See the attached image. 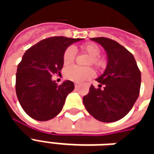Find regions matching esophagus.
Listing matches in <instances>:
<instances>
[{"instance_id": "obj_1", "label": "esophagus", "mask_w": 154, "mask_h": 154, "mask_svg": "<svg viewBox=\"0 0 154 154\" xmlns=\"http://www.w3.org/2000/svg\"><path fill=\"white\" fill-rule=\"evenodd\" d=\"M74 85H75V87H76V88H77V87H78V84L77 83H75Z\"/></svg>"}]
</instances>
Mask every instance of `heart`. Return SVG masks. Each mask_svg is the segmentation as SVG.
I'll return each instance as SVG.
<instances>
[{
    "label": "heart",
    "instance_id": "heart-1",
    "mask_svg": "<svg viewBox=\"0 0 154 154\" xmlns=\"http://www.w3.org/2000/svg\"><path fill=\"white\" fill-rule=\"evenodd\" d=\"M84 53L90 56V59L87 65H94L95 67H103L105 66V61L100 58V48L97 44L89 43L84 44L82 47ZM76 57V49L73 47H68L65 50L63 54V63L66 65L71 64ZM95 75V72L91 67H81L78 66H70L65 71V76L67 79L76 82H83L89 80Z\"/></svg>",
    "mask_w": 154,
    "mask_h": 154
}]
</instances>
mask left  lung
Returning <instances> with one entry per match:
<instances>
[{
  "instance_id": "8db88e82",
  "label": "left lung",
  "mask_w": 154,
  "mask_h": 154,
  "mask_svg": "<svg viewBox=\"0 0 154 154\" xmlns=\"http://www.w3.org/2000/svg\"><path fill=\"white\" fill-rule=\"evenodd\" d=\"M91 40L100 44L106 52V68L98 77V88L91 85L83 97L87 110L101 122H115L129 113L138 99L141 73L133 54L116 41L105 37ZM103 85L104 88L100 89Z\"/></svg>"
}]
</instances>
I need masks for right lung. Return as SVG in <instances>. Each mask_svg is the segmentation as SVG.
<instances>
[{"instance_id":"obj_1","label":"right lung","mask_w":154,"mask_h":154,"mask_svg":"<svg viewBox=\"0 0 154 154\" xmlns=\"http://www.w3.org/2000/svg\"><path fill=\"white\" fill-rule=\"evenodd\" d=\"M82 39L51 37L26 50L17 67L15 91L19 102L29 116L46 121L60 113L67 95L74 90V84L66 80L57 85L52 80V75L60 73L67 47Z\"/></svg>"}]
</instances>
